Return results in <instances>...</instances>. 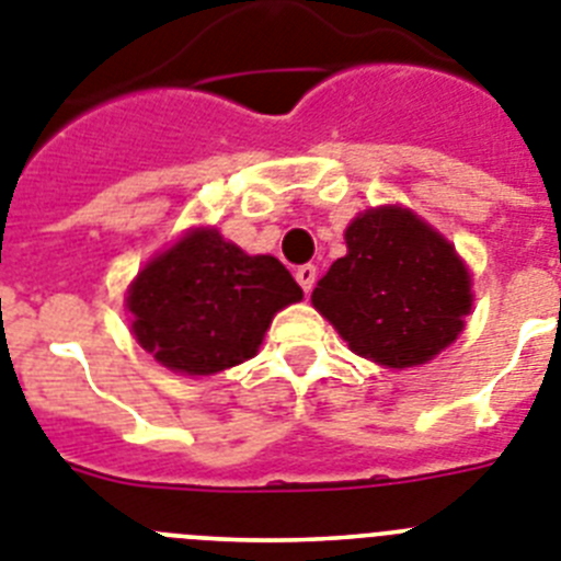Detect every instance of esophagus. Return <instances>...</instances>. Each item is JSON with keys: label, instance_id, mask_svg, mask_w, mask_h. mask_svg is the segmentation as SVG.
Masks as SVG:
<instances>
[{"label": "esophagus", "instance_id": "obj_1", "mask_svg": "<svg viewBox=\"0 0 561 561\" xmlns=\"http://www.w3.org/2000/svg\"><path fill=\"white\" fill-rule=\"evenodd\" d=\"M296 282H299L305 294H310V290H313V285H316V267L313 265L296 267Z\"/></svg>", "mask_w": 561, "mask_h": 561}]
</instances>
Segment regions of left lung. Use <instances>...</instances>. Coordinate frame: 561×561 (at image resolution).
Here are the masks:
<instances>
[{
  "mask_svg": "<svg viewBox=\"0 0 561 561\" xmlns=\"http://www.w3.org/2000/svg\"><path fill=\"white\" fill-rule=\"evenodd\" d=\"M344 240L347 253L319 279L313 308L347 347L396 369L449 347L474 299L455 245L401 206L358 214Z\"/></svg>",
  "mask_w": 561,
  "mask_h": 561,
  "instance_id": "obj_1",
  "label": "left lung"
}]
</instances>
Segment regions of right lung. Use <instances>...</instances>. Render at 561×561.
Returning a JSON list of instances; mask_svg holds the SVG:
<instances>
[{"label": "right lung", "instance_id": "obj_1", "mask_svg": "<svg viewBox=\"0 0 561 561\" xmlns=\"http://www.w3.org/2000/svg\"><path fill=\"white\" fill-rule=\"evenodd\" d=\"M301 287L276 256H248L217 228H194L158 253L126 294L146 353L183 375H214L256 355Z\"/></svg>", "mask_w": 561, "mask_h": 561}]
</instances>
